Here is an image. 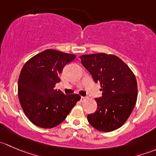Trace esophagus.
<instances>
[{"label":"esophagus","instance_id":"obj_1","mask_svg":"<svg viewBox=\"0 0 156 156\" xmlns=\"http://www.w3.org/2000/svg\"><path fill=\"white\" fill-rule=\"evenodd\" d=\"M86 100H87V97H81V103L84 102Z\"/></svg>","mask_w":156,"mask_h":156}]
</instances>
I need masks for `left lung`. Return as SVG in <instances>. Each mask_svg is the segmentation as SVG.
<instances>
[{"mask_svg":"<svg viewBox=\"0 0 156 156\" xmlns=\"http://www.w3.org/2000/svg\"><path fill=\"white\" fill-rule=\"evenodd\" d=\"M81 63L103 96L96 98L97 111L87 115L88 122L97 130L110 132L122 127L131 114L137 99V83L130 69L120 58L104 53L82 55Z\"/></svg>","mask_w":156,"mask_h":156,"instance_id":"left-lung-1","label":"left lung"}]
</instances>
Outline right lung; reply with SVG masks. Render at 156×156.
Instances as JSON below:
<instances>
[{"mask_svg": "<svg viewBox=\"0 0 156 156\" xmlns=\"http://www.w3.org/2000/svg\"><path fill=\"white\" fill-rule=\"evenodd\" d=\"M76 56L49 49L28 60L18 81V97L30 122L42 128L62 123L79 101L78 94L65 95L54 89L64 66Z\"/></svg>", "mask_w": 156, "mask_h": 156, "instance_id": "add662e5", "label": "right lung"}]
</instances>
